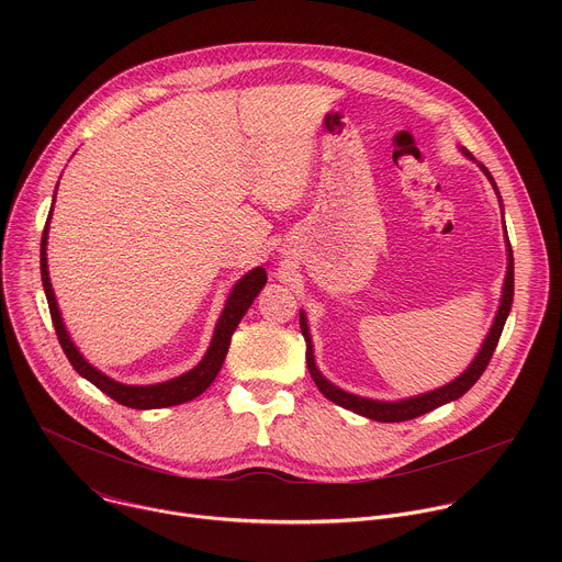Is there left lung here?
Instances as JSON below:
<instances>
[{
	"instance_id": "obj_1",
	"label": "left lung",
	"mask_w": 562,
	"mask_h": 562,
	"mask_svg": "<svg viewBox=\"0 0 562 562\" xmlns=\"http://www.w3.org/2000/svg\"><path fill=\"white\" fill-rule=\"evenodd\" d=\"M462 153L467 157H471L469 150L462 148ZM473 159V157H471ZM480 169H483V173L490 178L492 187L496 189V195H498V187L492 178V173L487 171V167L477 165ZM501 200V195H498ZM501 206H503V200H501ZM505 222V220H503ZM507 233V228H505ZM507 276H505V286H503V297H501V306H498V313L494 317V325L483 342V347H480L477 356L473 358V362L456 378L451 380L449 384L440 386V389H434V391H427V393H420V395H414V397H405V400H393V403H384V400H371V397H362V395H353L349 391H342L340 386L331 384L323 373H319V369L315 367V358H313V342H311V334H308V325H306V317L304 313L300 311V329H302V336H304V342H306V367H308V373L313 378V382L317 384V389L323 391L325 397H329L331 403L358 414V416H364V418H371V420H378V423H405V420H414L423 414H429L447 403H451V400H458L460 395H464L473 384L475 380L483 375V371L487 369L494 351H496V345L501 340V334H503V327H505V319L512 311V302H514V256H512V245L507 239Z\"/></svg>"
}]
</instances>
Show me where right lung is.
Masks as SVG:
<instances>
[{
  "label": "right lung",
  "instance_id": "1",
  "mask_svg": "<svg viewBox=\"0 0 562 562\" xmlns=\"http://www.w3.org/2000/svg\"><path fill=\"white\" fill-rule=\"evenodd\" d=\"M55 193H57V189H55ZM53 202H55V195H53ZM50 213H53V209H50ZM50 213H48V220H46V226H44V233H42L40 269H42V284H44V293H46V300H48L53 327H55L57 340H59L68 362L72 364V369L82 378H87L89 382H93L102 393L111 395L115 403H120L124 407H131V409L176 407V405L189 403V400L204 393L222 369V362H224L228 345H231V336H233L235 327L239 325V319L245 317V313L249 311V306L254 304V300L258 297L262 286L267 284V271L262 267H256L245 278L237 280V284L233 286V291L226 297L224 311H222L217 325H215V331H213V340H211V345H209V349H206V353H204V358L200 360L198 367H193L191 371H187L178 378H171L167 382L122 384V382L109 378L106 373H102L100 369H95L82 353L77 351V347L72 345L70 336H68V331L61 323L59 306H57V300H55V293H53V286H50V278H48V258H46Z\"/></svg>",
  "mask_w": 562,
  "mask_h": 562
}]
</instances>
